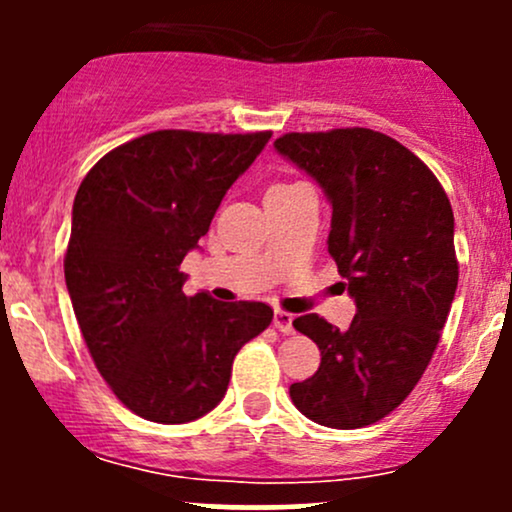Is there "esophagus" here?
<instances>
[{"label":"esophagus","mask_w":512,"mask_h":512,"mask_svg":"<svg viewBox=\"0 0 512 512\" xmlns=\"http://www.w3.org/2000/svg\"><path fill=\"white\" fill-rule=\"evenodd\" d=\"M272 325H274L276 330H279L281 334H293V315L286 313V310H276Z\"/></svg>","instance_id":"34e87169"}]
</instances>
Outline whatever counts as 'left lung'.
Listing matches in <instances>:
<instances>
[{"label": "left lung", "instance_id": "8db88e82", "mask_svg": "<svg viewBox=\"0 0 512 512\" xmlns=\"http://www.w3.org/2000/svg\"><path fill=\"white\" fill-rule=\"evenodd\" d=\"M274 146L330 199L327 250L356 301L349 330L315 313L293 320L322 358L291 399L320 426H370L414 390L448 320L460 276L450 199L419 156L375 129L289 132Z\"/></svg>", "mask_w": 512, "mask_h": 512}]
</instances>
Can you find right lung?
<instances>
[{"mask_svg": "<svg viewBox=\"0 0 512 512\" xmlns=\"http://www.w3.org/2000/svg\"><path fill=\"white\" fill-rule=\"evenodd\" d=\"M272 132L158 129L108 151L81 180L64 279L98 373L129 411L187 424L221 402L267 303L185 296L180 264Z\"/></svg>", "mask_w": 512, "mask_h": 512, "instance_id": "add662e5", "label": "right lung"}]
</instances>
